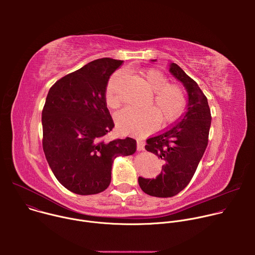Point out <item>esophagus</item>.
Instances as JSON below:
<instances>
[{"instance_id": "obj_1", "label": "esophagus", "mask_w": 255, "mask_h": 255, "mask_svg": "<svg viewBox=\"0 0 255 255\" xmlns=\"http://www.w3.org/2000/svg\"><path fill=\"white\" fill-rule=\"evenodd\" d=\"M137 150L143 151L144 150V143L141 141H137Z\"/></svg>"}]
</instances>
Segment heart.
<instances>
[{"label": "heart", "mask_w": 255, "mask_h": 255, "mask_svg": "<svg viewBox=\"0 0 255 255\" xmlns=\"http://www.w3.org/2000/svg\"><path fill=\"white\" fill-rule=\"evenodd\" d=\"M149 89L154 92L148 108L126 107L116 114V124L121 132L137 133L153 130L160 119L163 123L177 120L187 106L185 90L177 84L168 83L167 77L155 68H150L143 74ZM124 77L123 71H117L111 77L106 89V103L109 107L120 105L119 87Z\"/></svg>", "instance_id": "b5f03b06"}]
</instances>
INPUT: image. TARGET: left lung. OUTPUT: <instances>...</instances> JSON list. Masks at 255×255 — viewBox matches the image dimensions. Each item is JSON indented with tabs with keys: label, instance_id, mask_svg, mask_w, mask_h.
<instances>
[{
	"label": "left lung",
	"instance_id": "8db88e82",
	"mask_svg": "<svg viewBox=\"0 0 255 255\" xmlns=\"http://www.w3.org/2000/svg\"><path fill=\"white\" fill-rule=\"evenodd\" d=\"M169 71L188 91L187 111L178 122L146 140L145 149L163 161L161 173L138 178L145 194L158 198L173 197L189 185L208 145L212 120L207 97L198 84L176 63L169 64Z\"/></svg>",
	"mask_w": 255,
	"mask_h": 255
}]
</instances>
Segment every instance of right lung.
<instances>
[{
	"label": "right lung",
	"instance_id": "obj_1",
	"mask_svg": "<svg viewBox=\"0 0 255 255\" xmlns=\"http://www.w3.org/2000/svg\"><path fill=\"white\" fill-rule=\"evenodd\" d=\"M123 60L100 58L58 80L42 110V146L47 162L68 191L95 195L111 183L114 159L136 152L130 137L106 142L115 127L106 103V89Z\"/></svg>",
	"mask_w": 255,
	"mask_h": 255
}]
</instances>
